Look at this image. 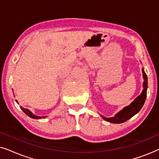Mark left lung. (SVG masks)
Returning a JSON list of instances; mask_svg holds the SVG:
<instances>
[{"instance_id": "8db88e82", "label": "left lung", "mask_w": 159, "mask_h": 159, "mask_svg": "<svg viewBox=\"0 0 159 159\" xmlns=\"http://www.w3.org/2000/svg\"><path fill=\"white\" fill-rule=\"evenodd\" d=\"M143 71V77L144 79V82L143 83V90L140 95H138L129 106H125L122 109L114 115L113 117H105L101 115V116L104 120L108 121L113 124H121L125 122L128 119L132 118V116L138 114L140 111L141 108L144 105L145 99H146L147 95V89H148V77L146 74H145L144 69H142Z\"/></svg>"}]
</instances>
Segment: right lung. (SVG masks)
<instances>
[{
    "label": "right lung",
    "mask_w": 159,
    "mask_h": 159,
    "mask_svg": "<svg viewBox=\"0 0 159 159\" xmlns=\"http://www.w3.org/2000/svg\"><path fill=\"white\" fill-rule=\"evenodd\" d=\"M16 101L17 102V103H18V101H16ZM21 110L23 111L28 116H30V118H32V119H44V118H46L47 117V116H37V115H34L33 113H32L31 111H30L29 109H28V108H23L22 106H21Z\"/></svg>",
    "instance_id": "right-lung-1"
}]
</instances>
